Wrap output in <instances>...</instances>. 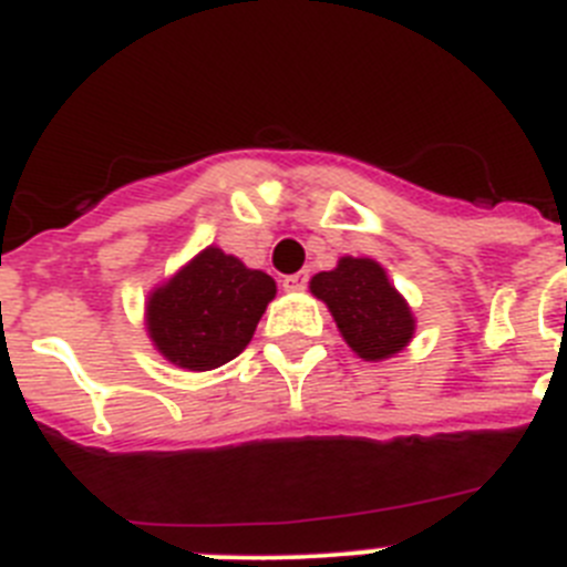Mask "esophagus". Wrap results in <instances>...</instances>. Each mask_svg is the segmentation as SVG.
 I'll use <instances>...</instances> for the list:
<instances>
[{
  "mask_svg": "<svg viewBox=\"0 0 567 567\" xmlns=\"http://www.w3.org/2000/svg\"><path fill=\"white\" fill-rule=\"evenodd\" d=\"M307 284H309L307 272L287 275V278H284V289H287V292H303V289H307Z\"/></svg>",
  "mask_w": 567,
  "mask_h": 567,
  "instance_id": "obj_1",
  "label": "esophagus"
}]
</instances>
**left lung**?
Segmentation results:
<instances>
[{
	"instance_id": "obj_1",
	"label": "left lung",
	"mask_w": 567,
	"mask_h": 567,
	"mask_svg": "<svg viewBox=\"0 0 567 567\" xmlns=\"http://www.w3.org/2000/svg\"><path fill=\"white\" fill-rule=\"evenodd\" d=\"M309 289L327 303L340 338L358 358L380 363L412 343L417 327L412 307L374 258L343 255L338 267L315 275Z\"/></svg>"
}]
</instances>
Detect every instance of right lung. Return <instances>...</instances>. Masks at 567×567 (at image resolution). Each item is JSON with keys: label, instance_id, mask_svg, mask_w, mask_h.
Here are the masks:
<instances>
[{"label": "right lung", "instance_id": "right-lung-1", "mask_svg": "<svg viewBox=\"0 0 567 567\" xmlns=\"http://www.w3.org/2000/svg\"><path fill=\"white\" fill-rule=\"evenodd\" d=\"M275 292L267 272L207 247L150 289L144 329L164 360L187 372H209L247 349Z\"/></svg>", "mask_w": 567, "mask_h": 567}]
</instances>
